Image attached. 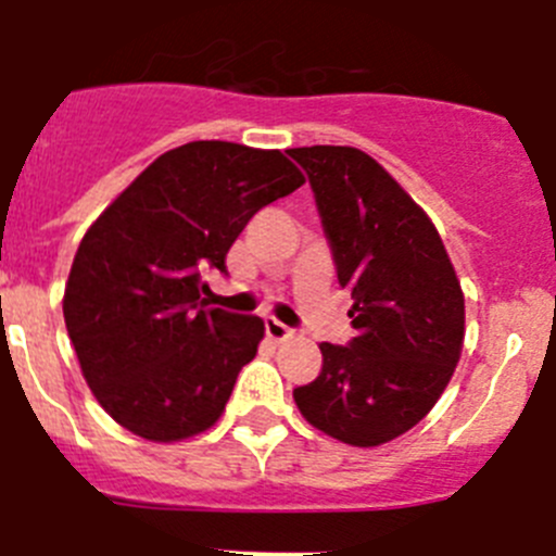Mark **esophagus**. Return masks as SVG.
I'll return each mask as SVG.
<instances>
[{"label":"esophagus","mask_w":556,"mask_h":556,"mask_svg":"<svg viewBox=\"0 0 556 556\" xmlns=\"http://www.w3.org/2000/svg\"><path fill=\"white\" fill-rule=\"evenodd\" d=\"M264 331H267V337L273 339V342H287V339L294 337L292 328L283 326L281 320H275V317H267V320H264Z\"/></svg>","instance_id":"1"}]
</instances>
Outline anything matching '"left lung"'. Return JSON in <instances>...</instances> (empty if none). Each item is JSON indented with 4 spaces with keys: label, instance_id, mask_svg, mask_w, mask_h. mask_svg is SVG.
<instances>
[{
    "label": "left lung",
    "instance_id": "1",
    "mask_svg": "<svg viewBox=\"0 0 556 556\" xmlns=\"http://www.w3.org/2000/svg\"><path fill=\"white\" fill-rule=\"evenodd\" d=\"M317 198L356 337L323 342V370L292 392L314 429L372 448L434 409L465 342V294L443 239L384 166L356 147H294Z\"/></svg>",
    "mask_w": 556,
    "mask_h": 556
}]
</instances>
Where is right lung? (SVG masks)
Wrapping results in <instances>:
<instances>
[{"label":"right lung","instance_id":"1","mask_svg":"<svg viewBox=\"0 0 556 556\" xmlns=\"http://www.w3.org/2000/svg\"><path fill=\"white\" fill-rule=\"evenodd\" d=\"M306 184L281 150L189 141L164 152L83 236L63 320L102 409L141 440L217 424L264 339L262 317L205 308L203 275L255 211Z\"/></svg>","mask_w":556,"mask_h":556}]
</instances>
